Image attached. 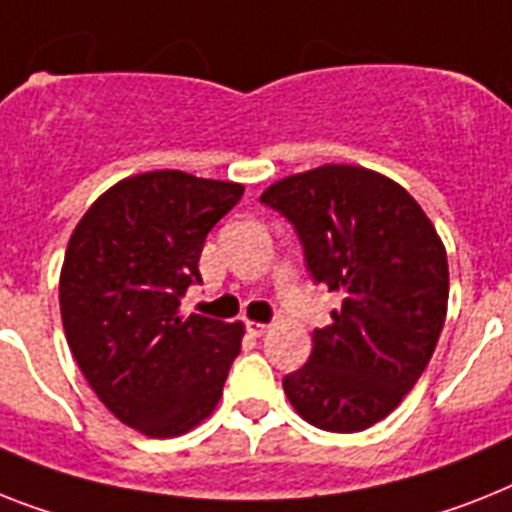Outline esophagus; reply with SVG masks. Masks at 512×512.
I'll list each match as a JSON object with an SVG mask.
<instances>
[{"label": "esophagus", "mask_w": 512, "mask_h": 512, "mask_svg": "<svg viewBox=\"0 0 512 512\" xmlns=\"http://www.w3.org/2000/svg\"><path fill=\"white\" fill-rule=\"evenodd\" d=\"M248 335L251 337H264L269 332V324H261V322H246Z\"/></svg>", "instance_id": "obj_1"}]
</instances>
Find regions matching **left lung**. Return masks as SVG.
<instances>
[{"mask_svg": "<svg viewBox=\"0 0 512 512\" xmlns=\"http://www.w3.org/2000/svg\"><path fill=\"white\" fill-rule=\"evenodd\" d=\"M261 201L290 219L311 277L342 295L306 366L282 379L287 400L324 432H363L432 361L450 295L442 238L403 185L356 164L282 177Z\"/></svg>", "mask_w": 512, "mask_h": 512, "instance_id": "8db88e82", "label": "left lung"}]
</instances>
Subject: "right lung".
Wrapping results in <instances>:
<instances>
[{
    "label": "right lung",
    "instance_id": "1",
    "mask_svg": "<svg viewBox=\"0 0 512 512\" xmlns=\"http://www.w3.org/2000/svg\"><path fill=\"white\" fill-rule=\"evenodd\" d=\"M243 185L180 170L125 177L75 225L59 274L67 345L96 398L146 437H180L211 416L243 322L180 314L201 282L209 230Z\"/></svg>",
    "mask_w": 512,
    "mask_h": 512
}]
</instances>
